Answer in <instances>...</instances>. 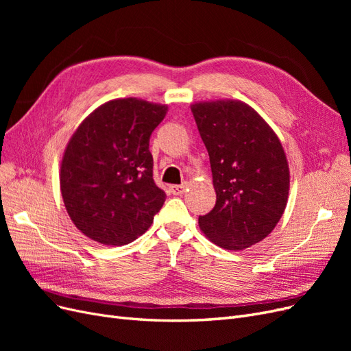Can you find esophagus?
Wrapping results in <instances>:
<instances>
[{
	"label": "esophagus",
	"mask_w": 351,
	"mask_h": 351,
	"mask_svg": "<svg viewBox=\"0 0 351 351\" xmlns=\"http://www.w3.org/2000/svg\"><path fill=\"white\" fill-rule=\"evenodd\" d=\"M186 189H187V184H173L171 187H169V190H171V193L176 195V196L184 193Z\"/></svg>",
	"instance_id": "34e87169"
}]
</instances>
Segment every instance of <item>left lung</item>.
Instances as JSON below:
<instances>
[{"label": "left lung", "mask_w": 351, "mask_h": 351, "mask_svg": "<svg viewBox=\"0 0 351 351\" xmlns=\"http://www.w3.org/2000/svg\"><path fill=\"white\" fill-rule=\"evenodd\" d=\"M210 161L215 206L199 217L205 236L227 250H241L267 237L287 205L290 171L277 134L240 101L192 105Z\"/></svg>", "instance_id": "left-lung-1"}]
</instances>
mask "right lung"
Listing matches in <instances>:
<instances>
[{
  "label": "right lung",
  "mask_w": 351,
  "mask_h": 351,
  "mask_svg": "<svg viewBox=\"0 0 351 351\" xmlns=\"http://www.w3.org/2000/svg\"><path fill=\"white\" fill-rule=\"evenodd\" d=\"M165 114V105L114 99L71 136L60 186L69 215L84 236L123 246L151 227L167 195L154 182L149 139Z\"/></svg>",
  "instance_id": "obj_1"
}]
</instances>
